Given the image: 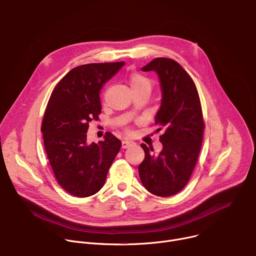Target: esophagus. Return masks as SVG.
<instances>
[{"mask_svg": "<svg viewBox=\"0 0 256 256\" xmlns=\"http://www.w3.org/2000/svg\"><path fill=\"white\" fill-rule=\"evenodd\" d=\"M134 144V142H132V140H124L122 142V149H126V148L130 147V146H132Z\"/></svg>", "mask_w": 256, "mask_h": 256, "instance_id": "34e87169", "label": "esophagus"}]
</instances>
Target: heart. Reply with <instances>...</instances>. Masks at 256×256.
Wrapping results in <instances>:
<instances>
[{
	"label": "heart",
	"instance_id": "obj_1",
	"mask_svg": "<svg viewBox=\"0 0 256 256\" xmlns=\"http://www.w3.org/2000/svg\"><path fill=\"white\" fill-rule=\"evenodd\" d=\"M128 83L132 91L146 90V91L151 92V89H152L151 80L142 74H138V72H134V74L130 76Z\"/></svg>",
	"mask_w": 256,
	"mask_h": 256
}]
</instances>
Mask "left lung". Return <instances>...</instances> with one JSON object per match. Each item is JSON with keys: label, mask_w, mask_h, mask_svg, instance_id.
I'll return each instance as SVG.
<instances>
[{"label": "left lung", "mask_w": 256, "mask_h": 256, "mask_svg": "<svg viewBox=\"0 0 256 256\" xmlns=\"http://www.w3.org/2000/svg\"><path fill=\"white\" fill-rule=\"evenodd\" d=\"M158 75L161 105L155 124L163 128L162 151L155 155L144 144V159L138 166L142 186L158 196H170L188 184L200 151L204 120L196 87L177 62L157 58L142 68Z\"/></svg>", "instance_id": "1"}]
</instances>
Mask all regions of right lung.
<instances>
[{
	"label": "right lung",
	"instance_id": "obj_1",
	"mask_svg": "<svg viewBox=\"0 0 256 256\" xmlns=\"http://www.w3.org/2000/svg\"><path fill=\"white\" fill-rule=\"evenodd\" d=\"M124 62L88 64L70 70L54 89L42 132L46 155L60 186L87 198L98 192L122 142L107 132L104 140L88 142L89 122L101 114L100 92Z\"/></svg>",
	"mask_w": 256,
	"mask_h": 256
}]
</instances>
